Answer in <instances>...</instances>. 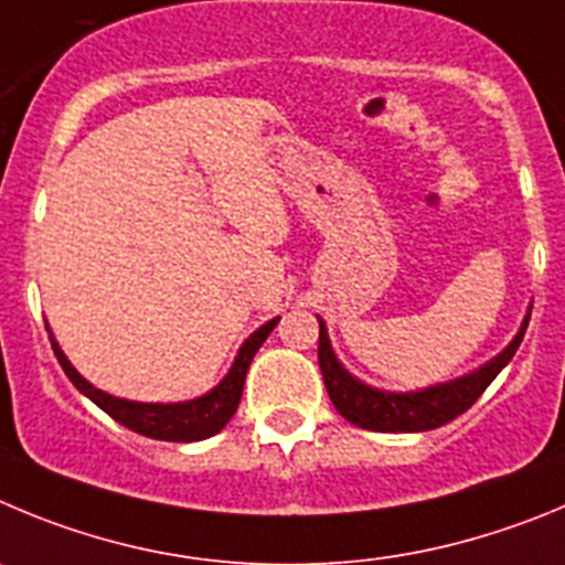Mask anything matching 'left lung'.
Listing matches in <instances>:
<instances>
[{
    "label": "left lung",
    "instance_id": "8db88e82",
    "mask_svg": "<svg viewBox=\"0 0 565 565\" xmlns=\"http://www.w3.org/2000/svg\"><path fill=\"white\" fill-rule=\"evenodd\" d=\"M530 312L532 307L523 315L521 329L515 332V338L495 358L487 360L484 365L467 371L461 377L425 385V388L416 391L374 388V385L354 377L352 371L345 369L338 360V354H334L327 320L318 315V363L320 374H323V383H327L329 399H332V405L345 422H352V425L365 430H380V434H419V430L439 428L445 422L465 414L484 394L487 385L498 377V371L515 358L523 332L530 327Z\"/></svg>",
    "mask_w": 565,
    "mask_h": 565
}]
</instances>
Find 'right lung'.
<instances>
[{
  "label": "right lung",
  "instance_id": "obj_1",
  "mask_svg": "<svg viewBox=\"0 0 565 565\" xmlns=\"http://www.w3.org/2000/svg\"><path fill=\"white\" fill-rule=\"evenodd\" d=\"M281 318L267 320L264 327H258L245 343L238 345L233 365L227 369L225 377L213 385L211 391H205L202 396L194 399H185V403H137V399H124V396L106 394V391L95 388L86 377H81L78 369L70 363V358L61 352L58 340H55L53 329L47 323L50 343H53V352L58 358L61 369L70 377V383L81 391L84 396H89L100 411L111 416L115 422L126 425L135 434H143L149 439H162V441H200L207 436L220 434L225 428L231 416L236 414L238 399H242V388H245L247 369H250V360L256 358V352L262 349V343L267 340V334L276 329V323Z\"/></svg>",
  "mask_w": 565,
  "mask_h": 565
}]
</instances>
